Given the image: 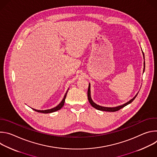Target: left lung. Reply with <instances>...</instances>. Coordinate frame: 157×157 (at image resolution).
Instances as JSON below:
<instances>
[{
    "instance_id": "obj_1",
    "label": "left lung",
    "mask_w": 157,
    "mask_h": 157,
    "mask_svg": "<svg viewBox=\"0 0 157 157\" xmlns=\"http://www.w3.org/2000/svg\"><path fill=\"white\" fill-rule=\"evenodd\" d=\"M143 54H144V52H143ZM144 70H145V63H144ZM138 94H137V95L134 97L133 99H132L131 100H130L128 102H127V103L122 105H119V106H117V107H102V106H100L99 105H97L96 104H95L91 99V92H90V84H89V87H88V90H87V98H88V100H89V103L91 104V105L96 108V109L98 110H102V111H107V112H116V111H117L119 110H120L121 109L124 107L125 106H126L127 105L129 104L130 103H131L134 99H135V98L137 97Z\"/></svg>"
}]
</instances>
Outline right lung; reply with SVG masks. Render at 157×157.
Returning <instances> with one entry per match:
<instances>
[{
	"mask_svg": "<svg viewBox=\"0 0 157 157\" xmlns=\"http://www.w3.org/2000/svg\"><path fill=\"white\" fill-rule=\"evenodd\" d=\"M67 93H68V91H67L66 93L65 94L64 96V98L63 99L62 101L55 107L54 108H52L51 109H47V110H36V109H33L36 112H38V113H43V114H47V113H53V112H55V111H57L58 110H59L63 105H64V101H65V99H66V94H67Z\"/></svg>",
	"mask_w": 157,
	"mask_h": 157,
	"instance_id": "add662e5",
	"label": "right lung"
}]
</instances>
